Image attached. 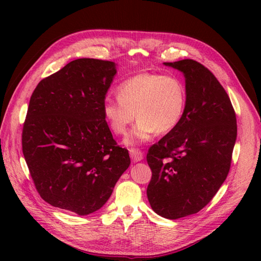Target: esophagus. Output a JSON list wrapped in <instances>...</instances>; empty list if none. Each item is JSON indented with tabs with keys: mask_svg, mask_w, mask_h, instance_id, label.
I'll use <instances>...</instances> for the list:
<instances>
[{
	"mask_svg": "<svg viewBox=\"0 0 261 261\" xmlns=\"http://www.w3.org/2000/svg\"><path fill=\"white\" fill-rule=\"evenodd\" d=\"M130 157L132 159V162H140V160L143 159V153L141 150H139V149H136V148H131L130 150Z\"/></svg>",
	"mask_w": 261,
	"mask_h": 261,
	"instance_id": "esophagus-1",
	"label": "esophagus"
}]
</instances>
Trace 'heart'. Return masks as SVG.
Segmentation results:
<instances>
[{
  "instance_id": "heart-1",
  "label": "heart",
  "mask_w": 261,
  "mask_h": 261,
  "mask_svg": "<svg viewBox=\"0 0 261 261\" xmlns=\"http://www.w3.org/2000/svg\"><path fill=\"white\" fill-rule=\"evenodd\" d=\"M187 107L185 83L175 75L140 73L118 86V95L108 96L103 114L113 134L123 136L136 119L138 123L125 138L129 146L154 135L173 131L184 119Z\"/></svg>"
}]
</instances>
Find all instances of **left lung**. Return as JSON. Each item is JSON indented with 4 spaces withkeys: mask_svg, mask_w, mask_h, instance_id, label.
Wrapping results in <instances>:
<instances>
[{
    "mask_svg": "<svg viewBox=\"0 0 261 261\" xmlns=\"http://www.w3.org/2000/svg\"><path fill=\"white\" fill-rule=\"evenodd\" d=\"M184 73L187 107L180 124L149 148L147 196L166 219L195 214L229 174L237 139L230 97L211 70L193 59L164 63Z\"/></svg>",
    "mask_w": 261,
    "mask_h": 261,
    "instance_id": "1",
    "label": "left lung"
}]
</instances>
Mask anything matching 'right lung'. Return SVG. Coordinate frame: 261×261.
Masks as SVG:
<instances>
[{
  "instance_id": "obj_1",
  "label": "right lung",
  "mask_w": 261,
  "mask_h": 261,
  "mask_svg": "<svg viewBox=\"0 0 261 261\" xmlns=\"http://www.w3.org/2000/svg\"><path fill=\"white\" fill-rule=\"evenodd\" d=\"M113 62L81 58L40 81L22 129V151L39 195L87 215L101 208L130 166L103 114Z\"/></svg>"
}]
</instances>
